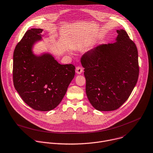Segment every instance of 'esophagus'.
Returning <instances> with one entry per match:
<instances>
[{"instance_id":"esophagus-1","label":"esophagus","mask_w":153,"mask_h":153,"mask_svg":"<svg viewBox=\"0 0 153 153\" xmlns=\"http://www.w3.org/2000/svg\"><path fill=\"white\" fill-rule=\"evenodd\" d=\"M76 72L78 74H80L83 72V68L80 67H77L76 68Z\"/></svg>"}]
</instances>
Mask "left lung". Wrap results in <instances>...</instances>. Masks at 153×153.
Wrapping results in <instances>:
<instances>
[{
  "label": "left lung",
  "mask_w": 153,
  "mask_h": 153,
  "mask_svg": "<svg viewBox=\"0 0 153 153\" xmlns=\"http://www.w3.org/2000/svg\"><path fill=\"white\" fill-rule=\"evenodd\" d=\"M117 32L115 42L100 44L82 58L86 95L92 106L100 111H115L121 106L139 77L137 47L126 30Z\"/></svg>",
  "instance_id": "1"
}]
</instances>
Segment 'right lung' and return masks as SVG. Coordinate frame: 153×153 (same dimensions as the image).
<instances>
[{"label":"right lung","mask_w":153,"mask_h":153,"mask_svg":"<svg viewBox=\"0 0 153 153\" xmlns=\"http://www.w3.org/2000/svg\"><path fill=\"white\" fill-rule=\"evenodd\" d=\"M42 29L28 30L17 44L13 55V82L25 102L34 110L49 111L61 102L75 75L73 64L62 65L48 53H33L42 39Z\"/></svg>","instance_id":"obj_1"}]
</instances>
